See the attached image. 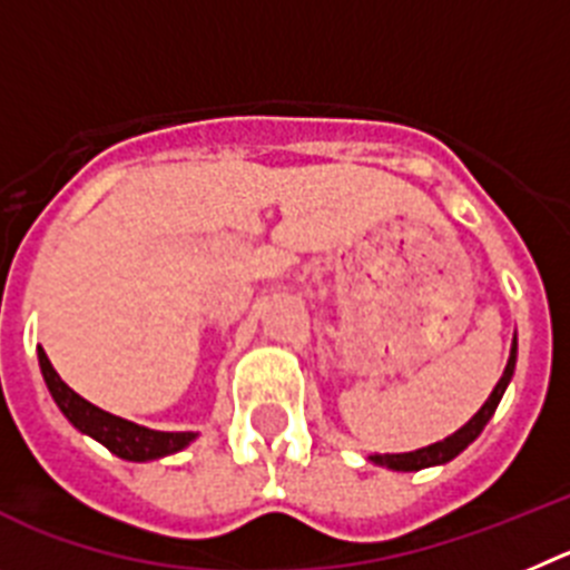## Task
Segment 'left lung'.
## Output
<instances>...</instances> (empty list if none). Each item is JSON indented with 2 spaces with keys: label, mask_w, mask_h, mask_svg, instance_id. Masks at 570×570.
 <instances>
[{
  "label": "left lung",
  "mask_w": 570,
  "mask_h": 570,
  "mask_svg": "<svg viewBox=\"0 0 570 570\" xmlns=\"http://www.w3.org/2000/svg\"><path fill=\"white\" fill-rule=\"evenodd\" d=\"M514 366H517V335H514V343H511V355H509V363H505V372H502V377L497 381L494 392L489 394V400L483 403V409H480V412H476L474 417L463 425V429H458V432L451 434V438L440 440V443L425 445V449L403 451V454H372L368 460H372L374 465H386V469H392V471H420V469H432V465H443V463H449V460H454L460 451H465L476 438H480V432L485 429V423L491 420V414L497 412L502 394H505V389H509V383H511Z\"/></svg>",
  "instance_id": "left-lung-1"
}]
</instances>
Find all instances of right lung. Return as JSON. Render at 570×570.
<instances>
[{"label": "right lung", "mask_w": 570, "mask_h": 570, "mask_svg": "<svg viewBox=\"0 0 570 570\" xmlns=\"http://www.w3.org/2000/svg\"><path fill=\"white\" fill-rule=\"evenodd\" d=\"M39 366H42V377L48 383L50 394H53L56 406L61 414L79 429L87 438L99 440L105 449H110L116 458L132 460V463H147V460L167 458L176 451L187 449L196 432H156V429H145V425L130 423L125 417L105 412V409L87 403L81 394H76L68 383L61 381L56 368L50 366L45 348L39 346Z\"/></svg>", "instance_id": "right-lung-1"}]
</instances>
